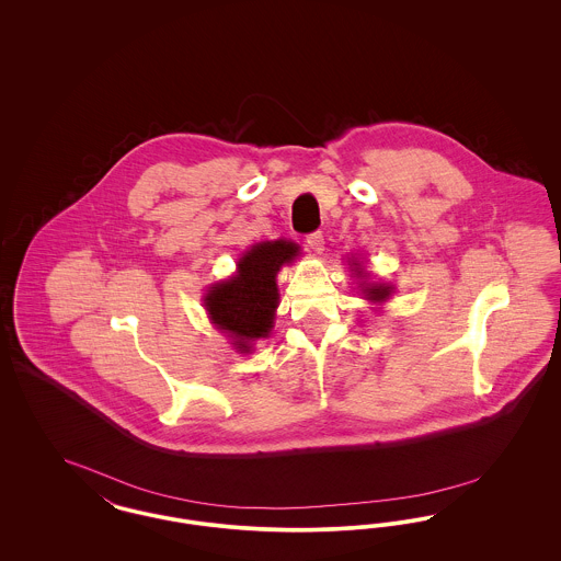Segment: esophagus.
Here are the masks:
<instances>
[{
  "label": "esophagus",
  "mask_w": 561,
  "mask_h": 561,
  "mask_svg": "<svg viewBox=\"0 0 561 561\" xmlns=\"http://www.w3.org/2000/svg\"><path fill=\"white\" fill-rule=\"evenodd\" d=\"M307 245L313 250V252H321L323 250V233L321 231H313L307 236Z\"/></svg>",
  "instance_id": "1"
}]
</instances>
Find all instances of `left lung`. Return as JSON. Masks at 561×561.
I'll list each match as a JSON object with an SVG mask.
<instances>
[{
	"instance_id": "obj_1",
	"label": "left lung",
	"mask_w": 561,
	"mask_h": 561,
	"mask_svg": "<svg viewBox=\"0 0 561 561\" xmlns=\"http://www.w3.org/2000/svg\"><path fill=\"white\" fill-rule=\"evenodd\" d=\"M366 296L370 298V300H385L389 294H391V288L389 286H380V284H376V286H370V288H366Z\"/></svg>"
}]
</instances>
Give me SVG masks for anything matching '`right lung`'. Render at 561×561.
<instances>
[{
	"mask_svg": "<svg viewBox=\"0 0 561 561\" xmlns=\"http://www.w3.org/2000/svg\"><path fill=\"white\" fill-rule=\"evenodd\" d=\"M296 252L293 241L256 243L241 256L238 275L216 284L206 296V309L214 323L236 336L240 351H248L250 341L268 336L279 300L275 275L284 263L293 261Z\"/></svg>",
	"mask_w": 561,
	"mask_h": 561,
	"instance_id": "obj_1",
	"label": "right lung"
}]
</instances>
